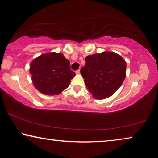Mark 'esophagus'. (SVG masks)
I'll return each instance as SVG.
<instances>
[{"label":"esophagus","mask_w":158,"mask_h":158,"mask_svg":"<svg viewBox=\"0 0 158 158\" xmlns=\"http://www.w3.org/2000/svg\"><path fill=\"white\" fill-rule=\"evenodd\" d=\"M76 74H80V70H77L76 71Z\"/></svg>","instance_id":"obj_1"}]
</instances>
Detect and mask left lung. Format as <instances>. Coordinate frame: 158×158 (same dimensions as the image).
<instances>
[{"mask_svg": "<svg viewBox=\"0 0 158 158\" xmlns=\"http://www.w3.org/2000/svg\"><path fill=\"white\" fill-rule=\"evenodd\" d=\"M85 61L81 73L88 91L97 99L113 95L126 77L125 60L118 54L104 52L89 55Z\"/></svg>", "mask_w": 158, "mask_h": 158, "instance_id": "left-lung-1", "label": "left lung"}]
</instances>
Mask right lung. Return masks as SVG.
I'll use <instances>...</instances> for the list:
<instances>
[{
  "label": "right lung",
  "instance_id": "right-lung-1",
  "mask_svg": "<svg viewBox=\"0 0 158 158\" xmlns=\"http://www.w3.org/2000/svg\"><path fill=\"white\" fill-rule=\"evenodd\" d=\"M30 73L33 84L41 93L56 95L69 86L75 73L70 70V61L61 53L44 54L30 64Z\"/></svg>",
  "mask_w": 158,
  "mask_h": 158
}]
</instances>
